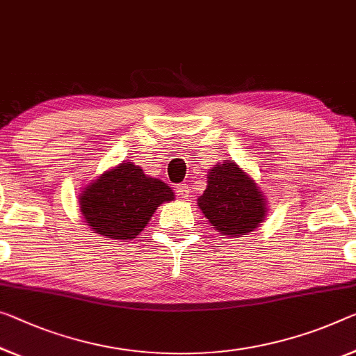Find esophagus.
Here are the masks:
<instances>
[{
	"label": "esophagus",
	"instance_id": "1",
	"mask_svg": "<svg viewBox=\"0 0 356 356\" xmlns=\"http://www.w3.org/2000/svg\"><path fill=\"white\" fill-rule=\"evenodd\" d=\"M177 194L181 197V199H188V197H189V186L188 184H178L177 186Z\"/></svg>",
	"mask_w": 356,
	"mask_h": 356
}]
</instances>
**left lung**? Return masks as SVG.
<instances>
[{
	"instance_id": "1",
	"label": "left lung",
	"mask_w": 356,
	"mask_h": 356,
	"mask_svg": "<svg viewBox=\"0 0 356 356\" xmlns=\"http://www.w3.org/2000/svg\"><path fill=\"white\" fill-rule=\"evenodd\" d=\"M207 178L209 184L197 204L218 232L240 237L258 227L266 216V200L247 173L222 162Z\"/></svg>"
}]
</instances>
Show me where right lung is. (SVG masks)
<instances>
[{"label": "right lung", "instance_id": "add662e5", "mask_svg": "<svg viewBox=\"0 0 356 356\" xmlns=\"http://www.w3.org/2000/svg\"><path fill=\"white\" fill-rule=\"evenodd\" d=\"M173 193L161 179L146 177L132 162L103 173L81 195V213L97 234L106 238H135L162 202Z\"/></svg>", "mask_w": 356, "mask_h": 356}]
</instances>
